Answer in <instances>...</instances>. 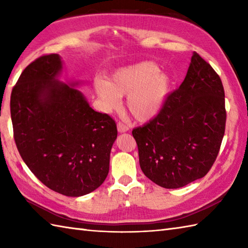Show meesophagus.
Returning <instances> with one entry per match:
<instances>
[{
  "label": "esophagus",
  "mask_w": 248,
  "mask_h": 248,
  "mask_svg": "<svg viewBox=\"0 0 248 248\" xmlns=\"http://www.w3.org/2000/svg\"><path fill=\"white\" fill-rule=\"evenodd\" d=\"M117 129H118V132H120V133H124V132H127V131H129L128 125L124 123H121V121H119V123L117 124Z\"/></svg>",
  "instance_id": "obj_1"
}]
</instances>
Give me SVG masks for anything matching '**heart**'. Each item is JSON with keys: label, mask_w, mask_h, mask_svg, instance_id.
I'll return each instance as SVG.
<instances>
[{"label": "heart", "mask_w": 248, "mask_h": 248, "mask_svg": "<svg viewBox=\"0 0 248 248\" xmlns=\"http://www.w3.org/2000/svg\"><path fill=\"white\" fill-rule=\"evenodd\" d=\"M170 88V78L151 62L120 68L108 82L102 78L94 81V89L104 110L118 109L121 98L128 97V109L140 121L150 120L160 112Z\"/></svg>", "instance_id": "heart-1"}]
</instances>
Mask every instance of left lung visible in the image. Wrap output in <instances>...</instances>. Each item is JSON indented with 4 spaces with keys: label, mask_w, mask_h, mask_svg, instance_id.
Wrapping results in <instances>:
<instances>
[{
    "label": "left lung",
    "mask_w": 248,
    "mask_h": 248,
    "mask_svg": "<svg viewBox=\"0 0 248 248\" xmlns=\"http://www.w3.org/2000/svg\"><path fill=\"white\" fill-rule=\"evenodd\" d=\"M226 125L219 76L194 52L186 78L155 118L132 131L147 178L178 188L207 175L220 148Z\"/></svg>",
    "instance_id": "obj_1"
}]
</instances>
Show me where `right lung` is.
Returning <instances> with one entry per match:
<instances>
[{
  "instance_id": "right-lung-1",
  "label": "right lung",
  "mask_w": 248,
  "mask_h": 248,
  "mask_svg": "<svg viewBox=\"0 0 248 248\" xmlns=\"http://www.w3.org/2000/svg\"><path fill=\"white\" fill-rule=\"evenodd\" d=\"M59 54L36 59L10 96L14 139L31 171L52 191L78 197L98 188L109 170L117 125L83 93L56 80Z\"/></svg>"
}]
</instances>
